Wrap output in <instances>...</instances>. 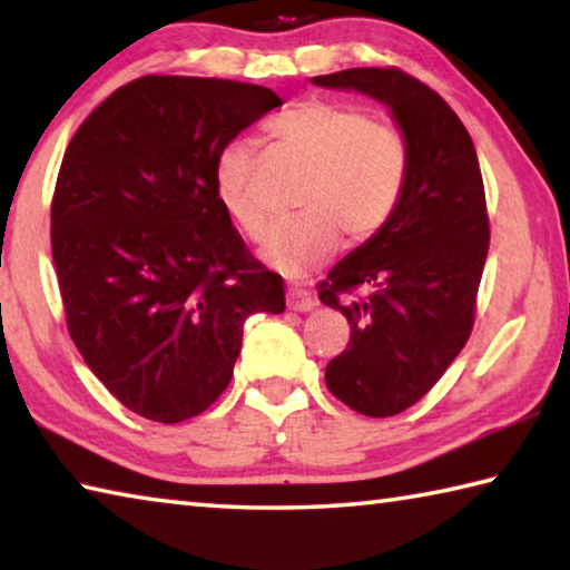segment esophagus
Here are the masks:
<instances>
[{"instance_id": "34e87169", "label": "esophagus", "mask_w": 570, "mask_h": 570, "mask_svg": "<svg viewBox=\"0 0 570 570\" xmlns=\"http://www.w3.org/2000/svg\"><path fill=\"white\" fill-rule=\"evenodd\" d=\"M286 298H288V308H294V312H302V314L314 312V306H316L312 294H306L304 288H288Z\"/></svg>"}]
</instances>
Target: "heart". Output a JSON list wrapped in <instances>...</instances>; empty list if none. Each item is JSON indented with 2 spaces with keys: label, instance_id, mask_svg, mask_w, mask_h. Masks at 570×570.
<instances>
[{
  "label": "heart",
  "instance_id": "heart-1",
  "mask_svg": "<svg viewBox=\"0 0 570 570\" xmlns=\"http://www.w3.org/2000/svg\"><path fill=\"white\" fill-rule=\"evenodd\" d=\"M264 138L276 156L306 163L296 216L276 224L262 244L264 262L282 274H304L350 240H366L387 224L407 183L404 135L354 105L304 100L274 115ZM258 160L246 140L226 142L214 163L218 206L248 238H262L266 206L258 196Z\"/></svg>",
  "mask_w": 570,
  "mask_h": 570
}]
</instances>
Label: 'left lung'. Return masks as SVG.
Masks as SVG:
<instances>
[{"label": "left lung", "instance_id": "1", "mask_svg": "<svg viewBox=\"0 0 570 570\" xmlns=\"http://www.w3.org/2000/svg\"><path fill=\"white\" fill-rule=\"evenodd\" d=\"M312 82L387 105L407 142L397 210L320 292L352 324L346 350L326 366V387L366 417H392L435 387L472 332L490 244L478 153L450 105L394 67H354ZM360 285L366 297L338 302Z\"/></svg>", "mask_w": 570, "mask_h": 570}]
</instances>
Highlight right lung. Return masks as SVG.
<instances>
[{
    "label": "right lung",
    "mask_w": 570,
    "mask_h": 570,
    "mask_svg": "<svg viewBox=\"0 0 570 570\" xmlns=\"http://www.w3.org/2000/svg\"><path fill=\"white\" fill-rule=\"evenodd\" d=\"M282 105L262 85L148 75L77 128L52 198L67 330L125 407L176 424L228 387L250 314H282L284 282L218 206L214 163Z\"/></svg>",
    "instance_id": "obj_1"
}]
</instances>
